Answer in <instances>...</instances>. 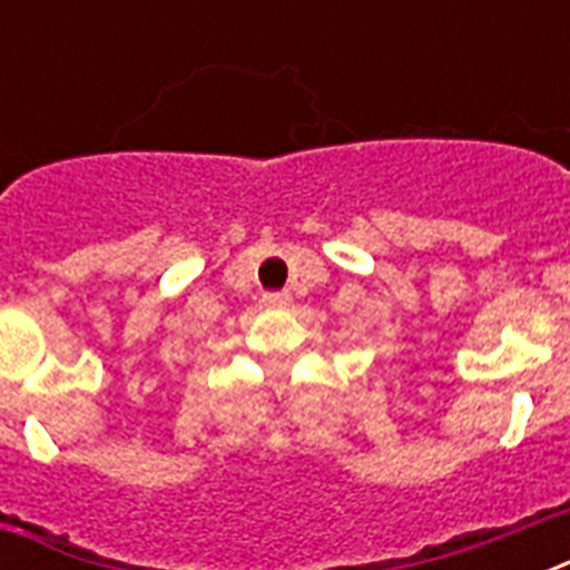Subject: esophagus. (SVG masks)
<instances>
[{
    "label": "esophagus",
    "mask_w": 570,
    "mask_h": 570,
    "mask_svg": "<svg viewBox=\"0 0 570 570\" xmlns=\"http://www.w3.org/2000/svg\"><path fill=\"white\" fill-rule=\"evenodd\" d=\"M263 304L266 307H286L289 304V293H266L263 295Z\"/></svg>",
    "instance_id": "esophagus-1"
}]
</instances>
